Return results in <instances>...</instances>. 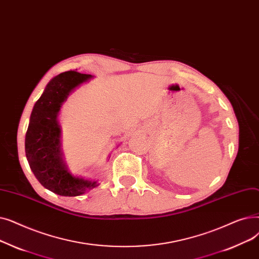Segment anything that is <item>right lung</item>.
<instances>
[{"instance_id": "add662e5", "label": "right lung", "mask_w": 259, "mask_h": 259, "mask_svg": "<svg viewBox=\"0 0 259 259\" xmlns=\"http://www.w3.org/2000/svg\"><path fill=\"white\" fill-rule=\"evenodd\" d=\"M92 79L94 76L75 70L54 77L47 83L30 115L25 136L27 161L42 186L61 196H80L99 186L98 180L73 175L68 169L62 151V131L59 123L61 107L67 98Z\"/></svg>"}]
</instances>
